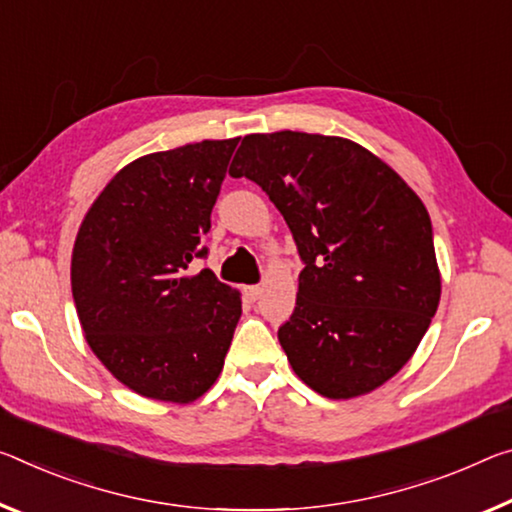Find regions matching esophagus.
Returning <instances> with one entry per match:
<instances>
[{
    "mask_svg": "<svg viewBox=\"0 0 512 512\" xmlns=\"http://www.w3.org/2000/svg\"><path fill=\"white\" fill-rule=\"evenodd\" d=\"M243 291H246V296L250 300H257L259 294H262V287H259V285H248V287H243Z\"/></svg>",
    "mask_w": 512,
    "mask_h": 512,
    "instance_id": "esophagus-1",
    "label": "esophagus"
}]
</instances>
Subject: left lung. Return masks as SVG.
<instances>
[{
  "mask_svg": "<svg viewBox=\"0 0 512 512\" xmlns=\"http://www.w3.org/2000/svg\"><path fill=\"white\" fill-rule=\"evenodd\" d=\"M230 175L262 186L305 266L294 312L278 328L296 376L328 399L383 385L440 303L424 202L362 145L289 129L246 136Z\"/></svg>",
  "mask_w": 512,
  "mask_h": 512,
  "instance_id": "8db88e82",
  "label": "left lung"
}]
</instances>
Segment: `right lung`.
I'll return each instance as SVG.
<instances>
[{"label":"right lung","instance_id":"1","mask_svg":"<svg viewBox=\"0 0 512 512\" xmlns=\"http://www.w3.org/2000/svg\"><path fill=\"white\" fill-rule=\"evenodd\" d=\"M239 139L132 161L104 186L72 250V298L86 342L120 383L189 403L214 385L241 316L239 291L202 246Z\"/></svg>","mask_w":512,"mask_h":512}]
</instances>
